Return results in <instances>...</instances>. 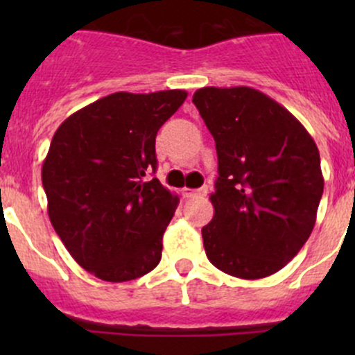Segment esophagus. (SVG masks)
<instances>
[{"label":"esophagus","mask_w":355,"mask_h":355,"mask_svg":"<svg viewBox=\"0 0 355 355\" xmlns=\"http://www.w3.org/2000/svg\"><path fill=\"white\" fill-rule=\"evenodd\" d=\"M182 192H184L185 198H192V196H206V194H207V187L196 189V191H192V189L184 187V189H182Z\"/></svg>","instance_id":"obj_1"}]
</instances>
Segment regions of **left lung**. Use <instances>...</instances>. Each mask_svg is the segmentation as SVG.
<instances>
[{
    "label": "left lung",
    "mask_w": 355,
    "mask_h": 355,
    "mask_svg": "<svg viewBox=\"0 0 355 355\" xmlns=\"http://www.w3.org/2000/svg\"><path fill=\"white\" fill-rule=\"evenodd\" d=\"M192 103L216 142L206 256L244 280L280 271L302 249L323 196L320 151L287 108L257 89L202 87Z\"/></svg>",
    "instance_id": "left-lung-1"
}]
</instances>
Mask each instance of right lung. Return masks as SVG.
<instances>
[{"mask_svg":"<svg viewBox=\"0 0 355 355\" xmlns=\"http://www.w3.org/2000/svg\"><path fill=\"white\" fill-rule=\"evenodd\" d=\"M182 89L114 92L67 118L42 163L53 228L70 256L105 282L155 270L178 206L157 178L156 134L184 105Z\"/></svg>","mask_w":355,"mask_h":355,"instance_id":"obj_1","label":"right lung"}]
</instances>
